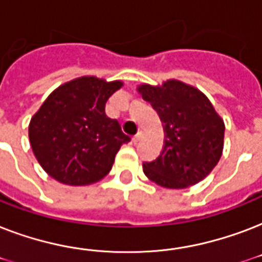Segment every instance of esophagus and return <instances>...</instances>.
I'll list each match as a JSON object with an SVG mask.
<instances>
[{
	"mask_svg": "<svg viewBox=\"0 0 262 262\" xmlns=\"http://www.w3.org/2000/svg\"><path fill=\"white\" fill-rule=\"evenodd\" d=\"M141 137H143V132L139 130L135 136H133V143H139L140 140H141Z\"/></svg>",
	"mask_w": 262,
	"mask_h": 262,
	"instance_id": "34e87169",
	"label": "esophagus"
}]
</instances>
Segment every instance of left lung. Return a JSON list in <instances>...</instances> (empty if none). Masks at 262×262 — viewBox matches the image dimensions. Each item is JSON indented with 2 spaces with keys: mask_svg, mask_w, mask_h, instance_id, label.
I'll use <instances>...</instances> for the list:
<instances>
[{
  "mask_svg": "<svg viewBox=\"0 0 262 262\" xmlns=\"http://www.w3.org/2000/svg\"><path fill=\"white\" fill-rule=\"evenodd\" d=\"M139 91L158 111L166 130L163 151L143 164L144 174L170 189L200 182L223 151L224 123L211 102L199 90L177 80L162 87L141 85Z\"/></svg>",
  "mask_w": 262,
  "mask_h": 262,
  "instance_id": "obj_1",
  "label": "left lung"
}]
</instances>
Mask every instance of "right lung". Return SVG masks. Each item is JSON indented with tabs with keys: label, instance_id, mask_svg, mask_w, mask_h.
I'll use <instances>...</instances> for the list:
<instances>
[{
	"label": "right lung",
	"instance_id": "1",
	"mask_svg": "<svg viewBox=\"0 0 262 262\" xmlns=\"http://www.w3.org/2000/svg\"><path fill=\"white\" fill-rule=\"evenodd\" d=\"M121 81L80 77L46 99L30 123V143L47 174L67 185H90L106 177L121 145L130 141L104 111Z\"/></svg>",
	"mask_w": 262,
	"mask_h": 262
}]
</instances>
